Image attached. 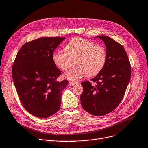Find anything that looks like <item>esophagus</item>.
<instances>
[{
    "mask_svg": "<svg viewBox=\"0 0 148 148\" xmlns=\"http://www.w3.org/2000/svg\"><path fill=\"white\" fill-rule=\"evenodd\" d=\"M76 84V82H72V81H70L69 82V85H75Z\"/></svg>",
    "mask_w": 148,
    "mask_h": 148,
    "instance_id": "esophagus-1",
    "label": "esophagus"
}]
</instances>
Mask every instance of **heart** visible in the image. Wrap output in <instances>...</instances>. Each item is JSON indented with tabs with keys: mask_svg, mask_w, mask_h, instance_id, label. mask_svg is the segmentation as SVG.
<instances>
[{
	"mask_svg": "<svg viewBox=\"0 0 148 148\" xmlns=\"http://www.w3.org/2000/svg\"><path fill=\"white\" fill-rule=\"evenodd\" d=\"M65 51L57 50L52 55V60L58 68L66 71L69 68V56H77L76 67L66 72L63 76L70 80H77L88 75L96 76L103 69L106 60L105 49L86 39L76 37L65 46Z\"/></svg>",
	"mask_w": 148,
	"mask_h": 148,
	"instance_id": "b5f03b06",
	"label": "heart"
}]
</instances>
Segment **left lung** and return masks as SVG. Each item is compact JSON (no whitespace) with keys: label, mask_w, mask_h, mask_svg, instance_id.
<instances>
[{"label":"left lung","mask_w":148,"mask_h":148,"mask_svg":"<svg viewBox=\"0 0 148 148\" xmlns=\"http://www.w3.org/2000/svg\"><path fill=\"white\" fill-rule=\"evenodd\" d=\"M106 47V60L102 71L90 80L81 84L84 91L80 103L85 110L94 116L110 113L119 105L131 76L130 64L124 47L106 36H98Z\"/></svg>","instance_id":"8db88e82"}]
</instances>
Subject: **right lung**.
<instances>
[{"label":"right lung","instance_id":"add662e5","mask_svg":"<svg viewBox=\"0 0 148 148\" xmlns=\"http://www.w3.org/2000/svg\"><path fill=\"white\" fill-rule=\"evenodd\" d=\"M65 38L45 37L25 43L12 66L14 86L25 109L40 118L50 117L60 106L63 90L68 81H58L62 74L52 55Z\"/></svg>","mask_w":148,"mask_h":148}]
</instances>
